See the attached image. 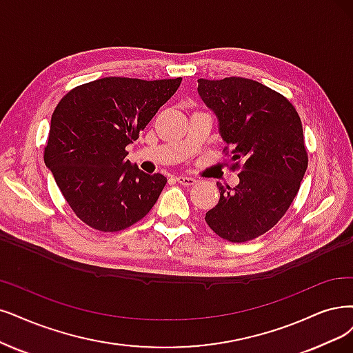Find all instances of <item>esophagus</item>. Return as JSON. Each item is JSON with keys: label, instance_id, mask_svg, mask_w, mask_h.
<instances>
[{"label": "esophagus", "instance_id": "obj_1", "mask_svg": "<svg viewBox=\"0 0 353 353\" xmlns=\"http://www.w3.org/2000/svg\"><path fill=\"white\" fill-rule=\"evenodd\" d=\"M176 180L179 181L180 185H183V186H193L198 181L194 177H188V176H177Z\"/></svg>", "mask_w": 353, "mask_h": 353}]
</instances>
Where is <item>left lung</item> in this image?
<instances>
[{
	"instance_id": "left-lung-1",
	"label": "left lung",
	"mask_w": 353,
	"mask_h": 353,
	"mask_svg": "<svg viewBox=\"0 0 353 353\" xmlns=\"http://www.w3.org/2000/svg\"><path fill=\"white\" fill-rule=\"evenodd\" d=\"M198 93L218 119L240 183L224 188L205 215L219 237L244 243L262 236L288 211L308 165L301 119L282 94L249 78L198 80Z\"/></svg>"
}]
</instances>
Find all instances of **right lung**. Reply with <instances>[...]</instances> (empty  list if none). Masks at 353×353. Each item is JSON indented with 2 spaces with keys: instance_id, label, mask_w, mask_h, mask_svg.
I'll list each match as a JSON object with an SVG mask.
<instances>
[{
  "instance_id": "obj_1",
  "label": "right lung",
  "mask_w": 353,
  "mask_h": 353,
  "mask_svg": "<svg viewBox=\"0 0 353 353\" xmlns=\"http://www.w3.org/2000/svg\"><path fill=\"white\" fill-rule=\"evenodd\" d=\"M181 83L106 77L78 85L52 114L45 164L75 215L91 228L121 231L145 216L167 179L126 160L137 141Z\"/></svg>"
}]
</instances>
